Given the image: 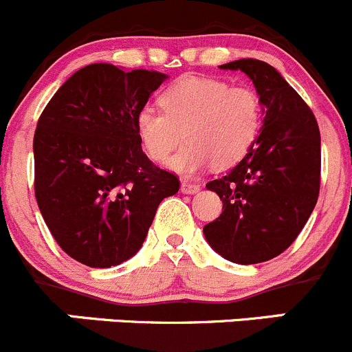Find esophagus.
Returning <instances> with one entry per match:
<instances>
[{"label": "esophagus", "instance_id": "esophagus-1", "mask_svg": "<svg viewBox=\"0 0 352 352\" xmlns=\"http://www.w3.org/2000/svg\"><path fill=\"white\" fill-rule=\"evenodd\" d=\"M198 190H200V186H198L197 183H190V181H183V183H181V191H183V193L193 195L197 193Z\"/></svg>", "mask_w": 352, "mask_h": 352}]
</instances>
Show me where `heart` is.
Listing matches in <instances>:
<instances>
[{"mask_svg": "<svg viewBox=\"0 0 352 352\" xmlns=\"http://www.w3.org/2000/svg\"><path fill=\"white\" fill-rule=\"evenodd\" d=\"M162 111L142 107L135 118L137 137L147 157L181 176H195L208 164L229 168L241 161L258 137L263 106L250 87L210 76H184L162 92Z\"/></svg>", "mask_w": 352, "mask_h": 352, "instance_id": "obj_1", "label": "heart"}]
</instances>
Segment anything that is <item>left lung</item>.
I'll return each instance as SVG.
<instances>
[{"label":"left lung","mask_w":352,"mask_h":352,"mask_svg":"<svg viewBox=\"0 0 352 352\" xmlns=\"http://www.w3.org/2000/svg\"><path fill=\"white\" fill-rule=\"evenodd\" d=\"M221 68L250 76L263 120L248 154L207 183L222 200V214L204 234L226 260L252 265L289 248L311 215L320 191V130L311 109L269 63L246 58Z\"/></svg>","instance_id":"obj_1"}]
</instances>
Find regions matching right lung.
<instances>
[{"label": "right lung", "instance_id": "1", "mask_svg": "<svg viewBox=\"0 0 352 352\" xmlns=\"http://www.w3.org/2000/svg\"><path fill=\"white\" fill-rule=\"evenodd\" d=\"M166 78L94 63L59 87L37 121V205L63 252L83 265L107 269L131 258L159 204L179 190V179L144 154L135 128Z\"/></svg>", "mask_w": 352, "mask_h": 352}]
</instances>
